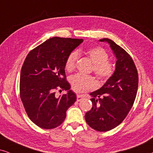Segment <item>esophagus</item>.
Segmentation results:
<instances>
[{"label": "esophagus", "mask_w": 153, "mask_h": 153, "mask_svg": "<svg viewBox=\"0 0 153 153\" xmlns=\"http://www.w3.org/2000/svg\"><path fill=\"white\" fill-rule=\"evenodd\" d=\"M84 98V96L82 94H77V101L80 102Z\"/></svg>", "instance_id": "1"}]
</instances>
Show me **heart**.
I'll list each match as a JSON object with an SVG mask.
<instances>
[{
    "label": "heart",
    "mask_w": 153,
    "mask_h": 153,
    "mask_svg": "<svg viewBox=\"0 0 153 153\" xmlns=\"http://www.w3.org/2000/svg\"><path fill=\"white\" fill-rule=\"evenodd\" d=\"M84 52L94 64L93 71L95 74L102 79L109 78L114 72V65L108 60L107 52L100 46L89 48L85 51L78 50L73 51L69 54L65 67L68 71H71L75 68V63L78 59V53ZM70 82L73 90L78 92H84L91 89L96 88L97 82L93 77L82 74L73 75Z\"/></svg>",
    "instance_id": "obj_1"
}]
</instances>
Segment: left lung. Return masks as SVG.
Returning a JSON list of instances; mask_svg holds the SVG:
<instances>
[{"instance_id":"8db88e82","label":"left lung","mask_w":153,"mask_h":153,"mask_svg":"<svg viewBox=\"0 0 153 153\" xmlns=\"http://www.w3.org/2000/svg\"><path fill=\"white\" fill-rule=\"evenodd\" d=\"M107 42L114 54L115 71L99 90L90 94L92 107L85 114L88 124L97 131H108L119 126L128 115L136 99L138 75L130 55L109 39Z\"/></svg>"}]
</instances>
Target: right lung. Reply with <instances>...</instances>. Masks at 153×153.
I'll list each match as a JSON object with an SVG mask.
<instances>
[{
    "label": "right lung",
    "instance_id": "add662e5",
    "mask_svg": "<svg viewBox=\"0 0 153 153\" xmlns=\"http://www.w3.org/2000/svg\"><path fill=\"white\" fill-rule=\"evenodd\" d=\"M82 39L54 36L32 49L27 56L20 73V92L25 111L31 121L42 128L59 126L66 111L76 101L65 73L68 55ZM67 93L58 98L55 90Z\"/></svg>",
    "mask_w": 153,
    "mask_h": 153
}]
</instances>
